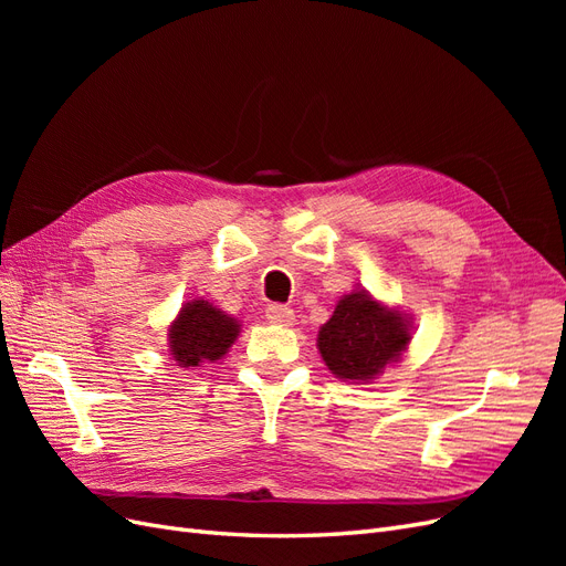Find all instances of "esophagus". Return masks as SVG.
Returning <instances> with one entry per match:
<instances>
[{"instance_id": "1", "label": "esophagus", "mask_w": 566, "mask_h": 566, "mask_svg": "<svg viewBox=\"0 0 566 566\" xmlns=\"http://www.w3.org/2000/svg\"><path fill=\"white\" fill-rule=\"evenodd\" d=\"M266 318H269V323H276V325H293L295 312L285 304H269L266 306Z\"/></svg>"}]
</instances>
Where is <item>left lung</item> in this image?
Returning a JSON list of instances; mask_svg holds the SVG:
<instances>
[{"label": "left lung", "instance_id": "8db88e82", "mask_svg": "<svg viewBox=\"0 0 566 566\" xmlns=\"http://www.w3.org/2000/svg\"><path fill=\"white\" fill-rule=\"evenodd\" d=\"M408 342L403 316L385 310L368 293L339 300L331 321L318 331L325 366L345 380H373L387 364L399 361Z\"/></svg>", "mask_w": 566, "mask_h": 566}]
</instances>
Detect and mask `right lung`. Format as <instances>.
I'll return each mask as SVG.
<instances>
[{"label":"right lung","instance_id":"add662e5","mask_svg":"<svg viewBox=\"0 0 566 566\" xmlns=\"http://www.w3.org/2000/svg\"><path fill=\"white\" fill-rule=\"evenodd\" d=\"M241 325L224 312L214 310L210 302H188L179 318L169 328V352L184 368H196L205 361H217L224 356Z\"/></svg>","mask_w":566,"mask_h":566}]
</instances>
